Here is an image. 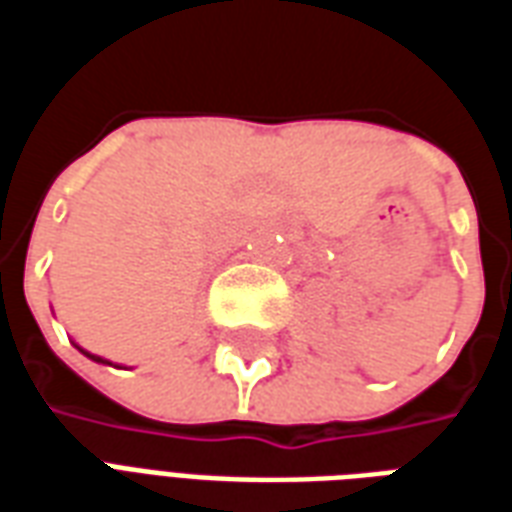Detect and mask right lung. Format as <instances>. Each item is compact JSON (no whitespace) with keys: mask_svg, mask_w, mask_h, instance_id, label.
<instances>
[{"mask_svg":"<svg viewBox=\"0 0 512 512\" xmlns=\"http://www.w3.org/2000/svg\"><path fill=\"white\" fill-rule=\"evenodd\" d=\"M76 348H79V345H76ZM79 351H82V348H79ZM82 354H87V351H82ZM90 356V359H95V362H104V359H98V356H93V354H87Z\"/></svg>","mask_w":512,"mask_h":512,"instance_id":"add662e5","label":"right lung"}]
</instances>
